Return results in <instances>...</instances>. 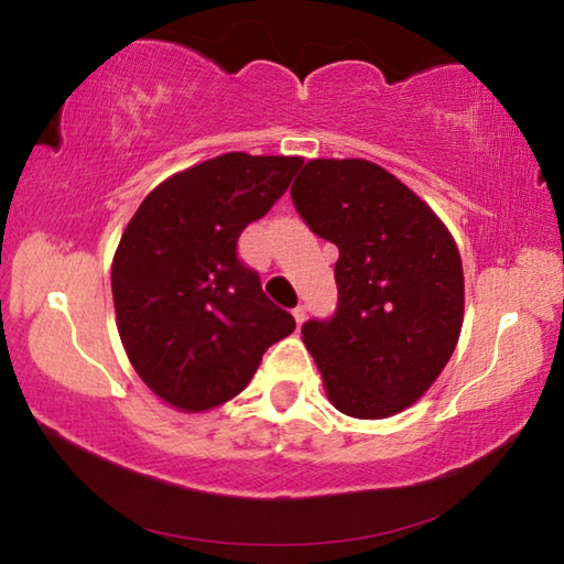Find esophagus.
<instances>
[{
  "label": "esophagus",
  "mask_w": 564,
  "mask_h": 564,
  "mask_svg": "<svg viewBox=\"0 0 564 564\" xmlns=\"http://www.w3.org/2000/svg\"><path fill=\"white\" fill-rule=\"evenodd\" d=\"M293 318H295V323H299V326L305 321V308H303V305H299V308H293Z\"/></svg>",
  "instance_id": "1"
}]
</instances>
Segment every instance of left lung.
Segmentation results:
<instances>
[{"mask_svg":"<svg viewBox=\"0 0 564 564\" xmlns=\"http://www.w3.org/2000/svg\"><path fill=\"white\" fill-rule=\"evenodd\" d=\"M291 196L340 253L336 316L303 326L326 395L350 417L395 415L435 383L460 338L455 238L415 191L366 159H311Z\"/></svg>","mask_w":564,"mask_h":564,"instance_id":"obj_1","label":"left lung"}]
</instances>
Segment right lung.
Masks as SVG:
<instances>
[{"mask_svg":"<svg viewBox=\"0 0 564 564\" xmlns=\"http://www.w3.org/2000/svg\"><path fill=\"white\" fill-rule=\"evenodd\" d=\"M301 156L231 151L169 176L141 202L111 263L123 350L164 403L204 413L236 398L295 321L238 259V236L289 188Z\"/></svg>","mask_w":564,"mask_h":564,"instance_id":"obj_1","label":"right lung"}]
</instances>
